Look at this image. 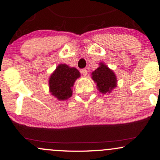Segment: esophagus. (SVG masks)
I'll return each instance as SVG.
<instances>
[{"instance_id": "esophagus-1", "label": "esophagus", "mask_w": 160, "mask_h": 160, "mask_svg": "<svg viewBox=\"0 0 160 160\" xmlns=\"http://www.w3.org/2000/svg\"><path fill=\"white\" fill-rule=\"evenodd\" d=\"M82 73H83V75L84 76H87V68H84L82 70Z\"/></svg>"}]
</instances>
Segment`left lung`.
I'll list each match as a JSON object with an SVG mask.
<instances>
[{"mask_svg":"<svg viewBox=\"0 0 160 160\" xmlns=\"http://www.w3.org/2000/svg\"><path fill=\"white\" fill-rule=\"evenodd\" d=\"M92 75L100 92L109 93L117 87V77L114 73L103 63H100V67L92 72Z\"/></svg>","mask_w":160,"mask_h":160,"instance_id":"left-lung-1","label":"left lung"}]
</instances>
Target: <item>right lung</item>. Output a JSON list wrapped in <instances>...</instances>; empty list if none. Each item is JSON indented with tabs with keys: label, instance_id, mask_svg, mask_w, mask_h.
Returning <instances> with one entry per match:
<instances>
[{
	"label": "right lung",
	"instance_id": "add662e5",
	"mask_svg": "<svg viewBox=\"0 0 160 160\" xmlns=\"http://www.w3.org/2000/svg\"><path fill=\"white\" fill-rule=\"evenodd\" d=\"M80 73L75 68L65 64L58 65L49 78V90L58 100H64L71 97L72 89L76 79Z\"/></svg>",
	"mask_w": 160,
	"mask_h": 160
}]
</instances>
